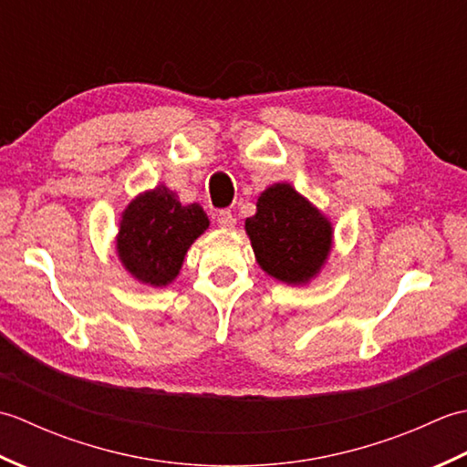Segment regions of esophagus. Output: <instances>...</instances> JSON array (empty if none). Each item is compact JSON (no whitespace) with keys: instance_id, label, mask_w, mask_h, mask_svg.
I'll list each match as a JSON object with an SVG mask.
<instances>
[{"instance_id":"esophagus-1","label":"esophagus","mask_w":467,"mask_h":467,"mask_svg":"<svg viewBox=\"0 0 467 467\" xmlns=\"http://www.w3.org/2000/svg\"><path fill=\"white\" fill-rule=\"evenodd\" d=\"M216 224L221 228H234L236 218L233 216L231 211H221L216 214Z\"/></svg>"}]
</instances>
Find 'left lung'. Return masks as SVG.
<instances>
[{"mask_svg": "<svg viewBox=\"0 0 467 467\" xmlns=\"http://www.w3.org/2000/svg\"><path fill=\"white\" fill-rule=\"evenodd\" d=\"M244 231L261 269L286 285L315 279L333 249L331 221L289 182L261 192Z\"/></svg>", "mask_w": 467, "mask_h": 467, "instance_id": "obj_1", "label": "left lung"}]
</instances>
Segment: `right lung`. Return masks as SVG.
Returning a JSON list of instances; mask_svg holds the SVG:
<instances>
[{
	"label": "right lung",
	"instance_id": "1",
	"mask_svg": "<svg viewBox=\"0 0 467 467\" xmlns=\"http://www.w3.org/2000/svg\"><path fill=\"white\" fill-rule=\"evenodd\" d=\"M208 224L201 204H182L174 191L158 184L124 208L116 234L118 259L138 283L166 286Z\"/></svg>",
	"mask_w": 467,
	"mask_h": 467
}]
</instances>
